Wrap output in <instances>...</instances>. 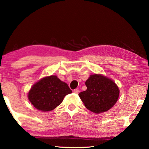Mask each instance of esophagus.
<instances>
[{
    "instance_id": "obj_1",
    "label": "esophagus",
    "mask_w": 149,
    "mask_h": 149,
    "mask_svg": "<svg viewBox=\"0 0 149 149\" xmlns=\"http://www.w3.org/2000/svg\"><path fill=\"white\" fill-rule=\"evenodd\" d=\"M79 90H78V89H74V93H75V94H78L79 93Z\"/></svg>"
}]
</instances>
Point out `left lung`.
Returning a JSON list of instances; mask_svg holds the SVG:
<instances>
[{"mask_svg":"<svg viewBox=\"0 0 149 149\" xmlns=\"http://www.w3.org/2000/svg\"><path fill=\"white\" fill-rule=\"evenodd\" d=\"M87 89L79 94L86 109L95 113L110 109L117 102L119 89L111 79L102 75H91L86 81Z\"/></svg>","mask_w":149,"mask_h":149,"instance_id":"1","label":"left lung"}]
</instances>
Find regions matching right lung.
I'll return each instance as SVG.
<instances>
[{"mask_svg": "<svg viewBox=\"0 0 149 149\" xmlns=\"http://www.w3.org/2000/svg\"><path fill=\"white\" fill-rule=\"evenodd\" d=\"M72 92L66 83L55 75H51L34 84L29 91L28 98L36 109L49 111L60 105L64 96Z\"/></svg>", "mask_w": 149, "mask_h": 149, "instance_id": "1", "label": "right lung"}]
</instances>
